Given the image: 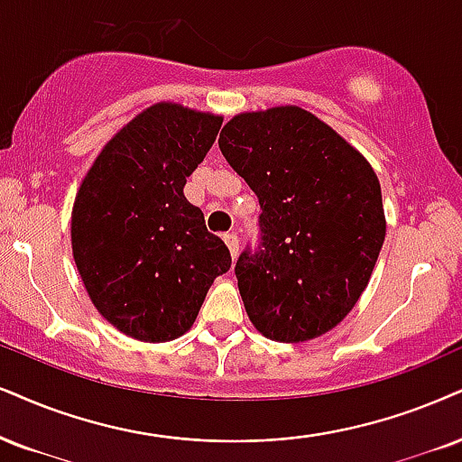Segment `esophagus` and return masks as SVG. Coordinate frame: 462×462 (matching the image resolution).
<instances>
[{
	"label": "esophagus",
	"mask_w": 462,
	"mask_h": 462,
	"mask_svg": "<svg viewBox=\"0 0 462 462\" xmlns=\"http://www.w3.org/2000/svg\"><path fill=\"white\" fill-rule=\"evenodd\" d=\"M225 244L226 246H229V250H231V257L236 259L237 257V253H240V237H237V233L236 231H231V233H225Z\"/></svg>",
	"instance_id": "1"
}]
</instances>
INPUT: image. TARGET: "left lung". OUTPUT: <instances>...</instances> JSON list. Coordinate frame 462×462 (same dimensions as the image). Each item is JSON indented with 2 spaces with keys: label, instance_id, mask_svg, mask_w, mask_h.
<instances>
[{
  "label": "left lung",
  "instance_id": "1",
  "mask_svg": "<svg viewBox=\"0 0 462 462\" xmlns=\"http://www.w3.org/2000/svg\"><path fill=\"white\" fill-rule=\"evenodd\" d=\"M218 145L261 205L259 246L236 263L250 321L278 343L329 332L360 300L385 240L373 167L300 106L240 113Z\"/></svg>",
  "mask_w": 462,
  "mask_h": 462
}]
</instances>
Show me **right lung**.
I'll use <instances>...</instances> for the list:
<instances>
[{
  "label": "right lung",
  "mask_w": 462,
  "mask_h": 462,
  "mask_svg": "<svg viewBox=\"0 0 462 462\" xmlns=\"http://www.w3.org/2000/svg\"><path fill=\"white\" fill-rule=\"evenodd\" d=\"M222 117L158 102L102 147L72 208V257L113 328L167 343L192 328L229 248L184 197Z\"/></svg>",
  "instance_id": "1"
}]
</instances>
